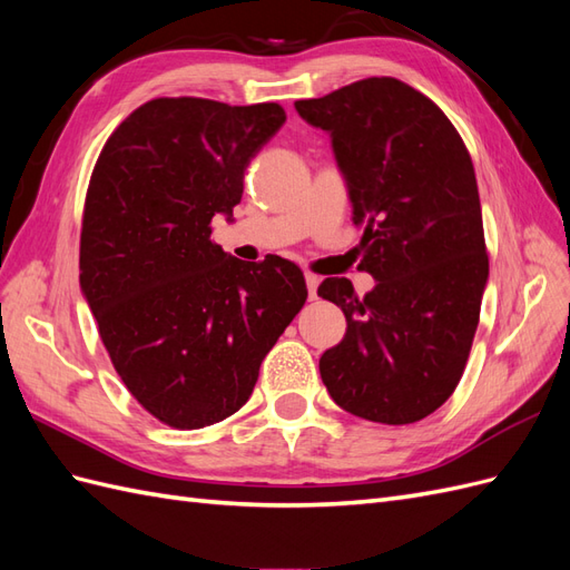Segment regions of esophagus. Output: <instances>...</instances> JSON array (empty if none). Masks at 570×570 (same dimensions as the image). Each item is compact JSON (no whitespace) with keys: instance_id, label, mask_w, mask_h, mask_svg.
Returning a JSON list of instances; mask_svg holds the SVG:
<instances>
[{"instance_id":"esophagus-1","label":"esophagus","mask_w":570,"mask_h":570,"mask_svg":"<svg viewBox=\"0 0 570 570\" xmlns=\"http://www.w3.org/2000/svg\"><path fill=\"white\" fill-rule=\"evenodd\" d=\"M304 278H306V287H308V299H316L318 297L316 289H318V283H321L318 275L316 273H306Z\"/></svg>"}]
</instances>
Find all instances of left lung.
Here are the masks:
<instances>
[{
    "label": "left lung",
    "mask_w": 570,
    "mask_h": 570,
    "mask_svg": "<svg viewBox=\"0 0 570 570\" xmlns=\"http://www.w3.org/2000/svg\"><path fill=\"white\" fill-rule=\"evenodd\" d=\"M333 137L375 287L325 278L318 297L347 318L321 377L358 419L406 425L456 390L480 321L490 258L471 154L444 111L396 78H366L295 101Z\"/></svg>",
    "instance_id": "1"
}]
</instances>
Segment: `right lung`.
I'll return each instance as SVG.
<instances>
[{
	"mask_svg": "<svg viewBox=\"0 0 570 570\" xmlns=\"http://www.w3.org/2000/svg\"><path fill=\"white\" fill-rule=\"evenodd\" d=\"M285 124L275 101L159 97L101 147L85 195L80 287L128 392L178 430L243 409L258 366L306 302L281 256L239 262L212 239L254 154Z\"/></svg>",
	"mask_w": 570,
	"mask_h": 570,
	"instance_id": "1",
	"label": "right lung"
}]
</instances>
